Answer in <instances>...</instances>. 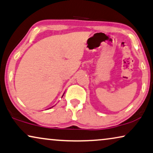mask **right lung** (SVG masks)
Returning a JSON list of instances; mask_svg holds the SVG:
<instances>
[{
	"label": "right lung",
	"mask_w": 153,
	"mask_h": 153,
	"mask_svg": "<svg viewBox=\"0 0 153 153\" xmlns=\"http://www.w3.org/2000/svg\"><path fill=\"white\" fill-rule=\"evenodd\" d=\"M63 96H64V95H63ZM63 96H62V97H63Z\"/></svg>",
	"instance_id": "add662e5"
}]
</instances>
